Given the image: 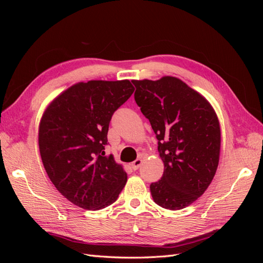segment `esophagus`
<instances>
[{
	"label": "esophagus",
	"mask_w": 263,
	"mask_h": 263,
	"mask_svg": "<svg viewBox=\"0 0 263 263\" xmlns=\"http://www.w3.org/2000/svg\"><path fill=\"white\" fill-rule=\"evenodd\" d=\"M141 164H142V160H141V159H136V160L132 162L130 165H132V168H133L134 170H137Z\"/></svg>",
	"instance_id": "34e87169"
}]
</instances>
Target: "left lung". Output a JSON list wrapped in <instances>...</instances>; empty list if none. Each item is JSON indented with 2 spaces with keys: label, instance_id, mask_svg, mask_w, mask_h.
Instances as JSON below:
<instances>
[{
  "label": "left lung",
  "instance_id": "1",
  "mask_svg": "<svg viewBox=\"0 0 263 263\" xmlns=\"http://www.w3.org/2000/svg\"><path fill=\"white\" fill-rule=\"evenodd\" d=\"M132 82L136 86L135 101L149 119L164 164L161 180L151 183V195L163 209H185L205 192L216 173L217 114L201 93L176 77Z\"/></svg>",
  "mask_w": 263,
  "mask_h": 263
}]
</instances>
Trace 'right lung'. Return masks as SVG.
Returning a JSON list of instances; mask_svg holds the SVG:
<instances>
[{
    "mask_svg": "<svg viewBox=\"0 0 263 263\" xmlns=\"http://www.w3.org/2000/svg\"><path fill=\"white\" fill-rule=\"evenodd\" d=\"M129 80L79 82L46 107L38 128L44 168L68 201L83 210L113 204L127 173L112 155L105 156L113 113L130 98Z\"/></svg>",
    "mask_w": 263,
    "mask_h": 263,
    "instance_id": "1",
    "label": "right lung"
}]
</instances>
